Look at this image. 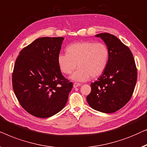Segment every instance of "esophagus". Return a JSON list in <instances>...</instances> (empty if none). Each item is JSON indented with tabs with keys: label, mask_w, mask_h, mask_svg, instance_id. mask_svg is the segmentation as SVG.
<instances>
[{
	"label": "esophagus",
	"mask_w": 147,
	"mask_h": 147,
	"mask_svg": "<svg viewBox=\"0 0 147 147\" xmlns=\"http://www.w3.org/2000/svg\"><path fill=\"white\" fill-rule=\"evenodd\" d=\"M80 86V83H78V82H74V83L73 84V86L74 88L76 87H78V86Z\"/></svg>",
	"instance_id": "34e87169"
}]
</instances>
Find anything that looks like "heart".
<instances>
[{
    "mask_svg": "<svg viewBox=\"0 0 147 147\" xmlns=\"http://www.w3.org/2000/svg\"><path fill=\"white\" fill-rule=\"evenodd\" d=\"M67 53L60 54L57 57L58 65L65 74H71L74 81H84L91 76H100L106 69L109 59V51L104 43L89 41L74 42L66 49Z\"/></svg>",
    "mask_w": 147,
    "mask_h": 147,
    "instance_id": "heart-1",
    "label": "heart"
}]
</instances>
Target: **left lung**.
I'll list each match as a JSON object with an SVG mask.
<instances>
[{
	"mask_svg": "<svg viewBox=\"0 0 147 147\" xmlns=\"http://www.w3.org/2000/svg\"><path fill=\"white\" fill-rule=\"evenodd\" d=\"M100 37L109 51V59L102 75L91 82V91L86 96L90 107L105 113H113L131 98L137 80V69L133 53L113 34L105 32Z\"/></svg>",
	"mask_w": 147,
	"mask_h": 147,
	"instance_id": "obj_1",
	"label": "left lung"
}]
</instances>
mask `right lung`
I'll return each mask as SVG.
<instances>
[{"instance_id":"1","label":"right lung","mask_w":147,"mask_h":147,"mask_svg":"<svg viewBox=\"0 0 147 147\" xmlns=\"http://www.w3.org/2000/svg\"><path fill=\"white\" fill-rule=\"evenodd\" d=\"M63 37H42L22 49L12 72V88L22 108L36 117L47 118L65 107L73 82L57 63Z\"/></svg>"}]
</instances>
